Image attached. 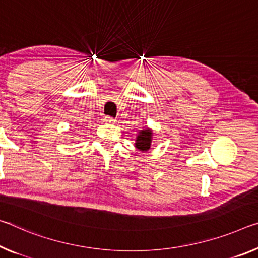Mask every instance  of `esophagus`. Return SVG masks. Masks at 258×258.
<instances>
[{"label":"esophagus","mask_w":258,"mask_h":258,"mask_svg":"<svg viewBox=\"0 0 258 258\" xmlns=\"http://www.w3.org/2000/svg\"><path fill=\"white\" fill-rule=\"evenodd\" d=\"M103 120L105 124H114V122H116V119H113L112 117H104Z\"/></svg>","instance_id":"obj_1"}]
</instances>
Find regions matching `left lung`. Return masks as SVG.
Here are the masks:
<instances>
[{
  "label": "left lung",
  "instance_id": "obj_1",
  "mask_svg": "<svg viewBox=\"0 0 258 258\" xmlns=\"http://www.w3.org/2000/svg\"><path fill=\"white\" fill-rule=\"evenodd\" d=\"M151 141H153V130L144 127L142 130H139L134 146L140 151H148L150 149Z\"/></svg>",
  "mask_w": 258,
  "mask_h": 258
}]
</instances>
